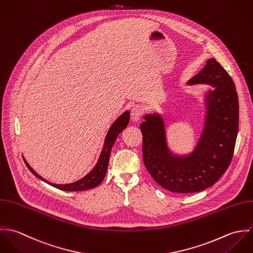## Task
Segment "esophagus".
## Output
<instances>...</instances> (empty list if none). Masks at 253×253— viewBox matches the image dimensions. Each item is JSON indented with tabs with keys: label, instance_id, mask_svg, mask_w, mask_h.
Instances as JSON below:
<instances>
[{
	"label": "esophagus",
	"instance_id": "1",
	"mask_svg": "<svg viewBox=\"0 0 253 253\" xmlns=\"http://www.w3.org/2000/svg\"><path fill=\"white\" fill-rule=\"evenodd\" d=\"M144 107L142 105H135L131 109V118L133 121H139L144 114Z\"/></svg>",
	"mask_w": 253,
	"mask_h": 253
}]
</instances>
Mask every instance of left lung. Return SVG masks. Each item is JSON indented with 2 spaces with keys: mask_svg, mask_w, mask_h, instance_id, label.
Masks as SVG:
<instances>
[{
  "mask_svg": "<svg viewBox=\"0 0 253 253\" xmlns=\"http://www.w3.org/2000/svg\"><path fill=\"white\" fill-rule=\"evenodd\" d=\"M189 83L214 86L207 95L205 126L194 152L183 157L171 155L163 120L158 114L146 115L140 126L146 168L162 188L181 194L203 191L222 177L232 161L239 129L235 83L216 59H208Z\"/></svg>",
  "mask_w": 253,
  "mask_h": 253,
  "instance_id": "obj_1",
  "label": "left lung"
}]
</instances>
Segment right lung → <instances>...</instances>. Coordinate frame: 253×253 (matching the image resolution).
<instances>
[{
	"mask_svg": "<svg viewBox=\"0 0 253 253\" xmlns=\"http://www.w3.org/2000/svg\"><path fill=\"white\" fill-rule=\"evenodd\" d=\"M129 119H130V113L129 111L124 112L110 127L109 131L107 132V135L105 137V141H104V145H103V149L101 151L100 158L98 160V163L96 164V166L94 167V169L88 174L86 175L84 178H82L81 180L72 183V184H67V185H57V184H52L50 182H47L45 179H43L41 176H39L31 167L30 165L26 162V160L23 158L27 168L40 180L48 183L49 185H51L52 187L58 189V190H62V191H66V192H80V191H85V190H90L93 189L97 186H99L102 182L105 174H106V170H107V166H108V161H109V156H110V152L111 149L113 147L114 142L116 141V138L118 137V135L127 127L128 123H129Z\"/></svg>",
	"mask_w": 253,
	"mask_h": 253,
	"instance_id": "right-lung-1",
	"label": "right lung"
}]
</instances>
